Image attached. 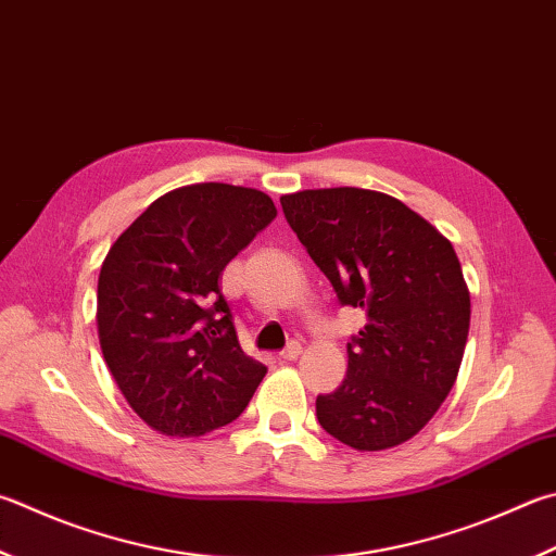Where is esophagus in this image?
<instances>
[{
	"label": "esophagus",
	"instance_id": "1",
	"mask_svg": "<svg viewBox=\"0 0 556 556\" xmlns=\"http://www.w3.org/2000/svg\"><path fill=\"white\" fill-rule=\"evenodd\" d=\"M299 355H301V345H299V342H289V345L279 352V357H281V359H287V362L296 359Z\"/></svg>",
	"mask_w": 556,
	"mask_h": 556
}]
</instances>
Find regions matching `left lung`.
Listing matches in <instances>:
<instances>
[{"mask_svg": "<svg viewBox=\"0 0 556 556\" xmlns=\"http://www.w3.org/2000/svg\"><path fill=\"white\" fill-rule=\"evenodd\" d=\"M289 226L367 326L348 342V377L316 399L320 428L379 452L428 426L459 375L471 301L450 240L403 201L371 189H304L279 199Z\"/></svg>", "mask_w": 556, "mask_h": 556, "instance_id": "left-lung-1", "label": "left lung"}]
</instances>
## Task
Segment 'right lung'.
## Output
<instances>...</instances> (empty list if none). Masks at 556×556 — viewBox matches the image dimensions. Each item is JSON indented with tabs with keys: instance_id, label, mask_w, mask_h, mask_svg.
<instances>
[{
	"instance_id": "1",
	"label": "right lung",
	"mask_w": 556,
	"mask_h": 556,
	"mask_svg": "<svg viewBox=\"0 0 556 556\" xmlns=\"http://www.w3.org/2000/svg\"><path fill=\"white\" fill-rule=\"evenodd\" d=\"M275 216L265 191L201 181L155 199L106 252L99 345L128 406L167 438L233 422L267 375L240 348L218 277Z\"/></svg>"
}]
</instances>
